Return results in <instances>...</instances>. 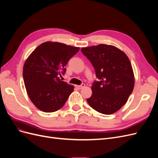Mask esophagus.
Segmentation results:
<instances>
[{"mask_svg":"<svg viewBox=\"0 0 158 158\" xmlns=\"http://www.w3.org/2000/svg\"><path fill=\"white\" fill-rule=\"evenodd\" d=\"M85 86V84H82V85H75V88H77V89H79V90H80V89H82L84 86Z\"/></svg>","mask_w":158,"mask_h":158,"instance_id":"1","label":"esophagus"}]
</instances>
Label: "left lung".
Returning <instances> with one entry per match:
<instances>
[{
  "instance_id": "1",
  "label": "left lung",
  "mask_w": 158,
  "mask_h": 158,
  "mask_svg": "<svg viewBox=\"0 0 158 158\" xmlns=\"http://www.w3.org/2000/svg\"><path fill=\"white\" fill-rule=\"evenodd\" d=\"M81 52L90 61L99 79L91 86L93 94L87 102L99 113L116 112L134 89L135 76L129 58L118 48L104 44L82 48Z\"/></svg>"
}]
</instances>
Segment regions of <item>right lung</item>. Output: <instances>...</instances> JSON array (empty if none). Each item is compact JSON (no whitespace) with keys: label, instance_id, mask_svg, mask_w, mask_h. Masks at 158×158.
Instances as JSON below:
<instances>
[{"label":"right lung","instance_id":"add662e5","mask_svg":"<svg viewBox=\"0 0 158 158\" xmlns=\"http://www.w3.org/2000/svg\"><path fill=\"white\" fill-rule=\"evenodd\" d=\"M79 47L48 41L35 48L25 60L23 77L25 89L33 104L44 112L62 108L74 86L61 80L65 66L78 52Z\"/></svg>","mask_w":158,"mask_h":158}]
</instances>
